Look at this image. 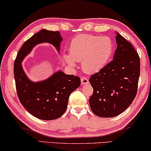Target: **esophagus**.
Wrapping results in <instances>:
<instances>
[{
  "label": "esophagus",
  "instance_id": "1",
  "mask_svg": "<svg viewBox=\"0 0 151 151\" xmlns=\"http://www.w3.org/2000/svg\"><path fill=\"white\" fill-rule=\"evenodd\" d=\"M81 83L83 85H86V84H88L89 83V80L88 77H86V76H82L81 77Z\"/></svg>",
  "mask_w": 151,
  "mask_h": 151
}]
</instances>
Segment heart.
<instances>
[{"instance_id": "1", "label": "heart", "mask_w": 151, "mask_h": 151, "mask_svg": "<svg viewBox=\"0 0 151 151\" xmlns=\"http://www.w3.org/2000/svg\"><path fill=\"white\" fill-rule=\"evenodd\" d=\"M113 52V43L108 37L81 34L72 40L70 55L64 59L72 66L75 61H82V68L88 73L100 70L106 64Z\"/></svg>"}]
</instances>
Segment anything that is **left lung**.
Wrapping results in <instances>:
<instances>
[{
    "label": "left lung",
    "instance_id": "1",
    "mask_svg": "<svg viewBox=\"0 0 151 151\" xmlns=\"http://www.w3.org/2000/svg\"><path fill=\"white\" fill-rule=\"evenodd\" d=\"M113 60L91 75L93 94L89 103L93 113L103 118L120 115L132 103L137 92L140 60L130 42L117 33Z\"/></svg>",
    "mask_w": 151,
    "mask_h": 151
}]
</instances>
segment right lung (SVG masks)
Segmentation results:
<instances>
[{
    "label": "right lung",
    "mask_w": 151,
    "mask_h": 151,
    "mask_svg": "<svg viewBox=\"0 0 151 151\" xmlns=\"http://www.w3.org/2000/svg\"><path fill=\"white\" fill-rule=\"evenodd\" d=\"M61 40L59 31L43 29L24 42L15 59L14 74L18 99L31 115L40 120L61 117L67 109L70 95L80 86L81 79L78 76L58 71L44 81L31 82L23 71L21 62L36 44L49 42L59 50Z\"/></svg>",
    "instance_id": "1"
}]
</instances>
